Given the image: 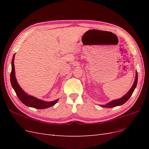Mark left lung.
Masks as SVG:
<instances>
[{"label": "left lung", "mask_w": 149, "mask_h": 149, "mask_svg": "<svg viewBox=\"0 0 149 149\" xmlns=\"http://www.w3.org/2000/svg\"><path fill=\"white\" fill-rule=\"evenodd\" d=\"M137 80H138V75H137V72L136 73V79H135V81L134 83V84L132 86V88H130V89L129 91V92L125 94V96H124L123 97H121L119 100H114L110 102H109L108 104L106 105H102L101 106L103 107H107V108H110V107H114L116 106H120L123 105V104H124L125 102H127L128 101L129 99L130 98V97L132 96V94L134 91L135 88H136V86L137 84Z\"/></svg>", "instance_id": "1"}]
</instances>
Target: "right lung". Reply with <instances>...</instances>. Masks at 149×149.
I'll list each match as a JSON object with an SVG mask.
<instances>
[{
    "label": "right lung",
    "mask_w": 149,
    "mask_h": 149,
    "mask_svg": "<svg viewBox=\"0 0 149 149\" xmlns=\"http://www.w3.org/2000/svg\"><path fill=\"white\" fill-rule=\"evenodd\" d=\"M14 57H15V54L13 55V58L12 60V71L10 73V82H11L12 86L13 88V89H14L17 96H18V97H19L20 101L26 106L34 107V108H36V109H46V108H48L55 105V104L58 102V100L54 101H51V102H46L42 100H40L33 96L28 95V94L25 93L24 90L20 88V86L19 85V84H18L15 78L14 63H13Z\"/></svg>",
    "instance_id": "obj_1"
}]
</instances>
